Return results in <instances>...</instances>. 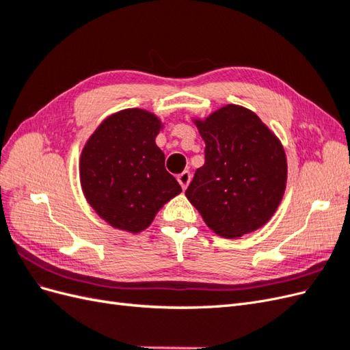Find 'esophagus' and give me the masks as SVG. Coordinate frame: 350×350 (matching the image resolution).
<instances>
[{"label": "esophagus", "mask_w": 350, "mask_h": 350, "mask_svg": "<svg viewBox=\"0 0 350 350\" xmlns=\"http://www.w3.org/2000/svg\"><path fill=\"white\" fill-rule=\"evenodd\" d=\"M189 181H191V174H189V171H184L178 175V183L181 184L183 189H185L188 187Z\"/></svg>", "instance_id": "obj_1"}]
</instances>
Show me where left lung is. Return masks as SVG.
I'll use <instances>...</instances> for the list:
<instances>
[{
	"label": "left lung",
	"instance_id": "obj_1",
	"mask_svg": "<svg viewBox=\"0 0 350 350\" xmlns=\"http://www.w3.org/2000/svg\"><path fill=\"white\" fill-rule=\"evenodd\" d=\"M194 122L206 149L204 165L185 191L189 203L224 238H239L266 225L280 204L288 176L278 137L238 105Z\"/></svg>",
	"mask_w": 350,
	"mask_h": 350
}]
</instances>
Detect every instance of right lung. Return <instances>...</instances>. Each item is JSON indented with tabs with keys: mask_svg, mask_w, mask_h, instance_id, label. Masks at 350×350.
<instances>
[{
	"mask_svg": "<svg viewBox=\"0 0 350 350\" xmlns=\"http://www.w3.org/2000/svg\"><path fill=\"white\" fill-rule=\"evenodd\" d=\"M162 122L144 109L108 116L80 157V183L89 204L113 228L137 232L149 226L169 200L183 191L166 171L154 143Z\"/></svg>",
	"mask_w": 350,
	"mask_h": 350,
	"instance_id": "right-lung-1",
	"label": "right lung"
}]
</instances>
